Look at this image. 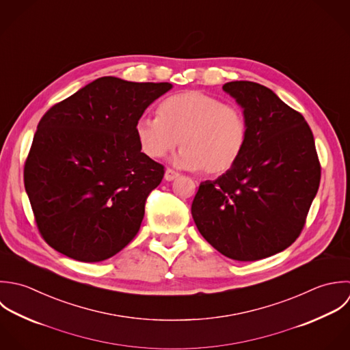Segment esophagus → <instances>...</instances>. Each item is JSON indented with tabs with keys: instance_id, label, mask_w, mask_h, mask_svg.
<instances>
[{
	"instance_id": "1",
	"label": "esophagus",
	"mask_w": 350,
	"mask_h": 350,
	"mask_svg": "<svg viewBox=\"0 0 350 350\" xmlns=\"http://www.w3.org/2000/svg\"><path fill=\"white\" fill-rule=\"evenodd\" d=\"M164 178H165V180L171 182V180H175L176 178H179V174H178L176 171L171 170V168H167V170H165V174H164Z\"/></svg>"
}]
</instances>
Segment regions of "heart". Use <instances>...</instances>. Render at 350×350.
<instances>
[{"mask_svg":"<svg viewBox=\"0 0 350 350\" xmlns=\"http://www.w3.org/2000/svg\"><path fill=\"white\" fill-rule=\"evenodd\" d=\"M244 113L223 99L201 91H187L164 99L156 118H141L135 135L141 150L160 159L179 142L175 163L186 170L221 175L241 159L248 142Z\"/></svg>","mask_w":350,"mask_h":350,"instance_id":"heart-1","label":"heart"}]
</instances>
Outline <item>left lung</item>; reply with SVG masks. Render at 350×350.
I'll return each instance as SVG.
<instances>
[{
    "label": "left lung",
    "instance_id": "1",
    "mask_svg": "<svg viewBox=\"0 0 350 350\" xmlns=\"http://www.w3.org/2000/svg\"><path fill=\"white\" fill-rule=\"evenodd\" d=\"M223 90L248 122L241 159L205 180L191 215L200 233L234 260H258L288 248L303 231L321 182V163L304 117L271 90L231 81Z\"/></svg>",
    "mask_w": 350,
    "mask_h": 350
}]
</instances>
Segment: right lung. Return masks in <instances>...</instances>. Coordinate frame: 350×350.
Returning <instances> with one entry per match:
<instances>
[{"instance_id": "right-lung-1", "label": "right lung", "mask_w": 350, "mask_h": 350, "mask_svg": "<svg viewBox=\"0 0 350 350\" xmlns=\"http://www.w3.org/2000/svg\"><path fill=\"white\" fill-rule=\"evenodd\" d=\"M171 88L100 77L42 117L24 186L50 247L80 262H100L134 239L146 198L164 176V167L141 152L135 124Z\"/></svg>"}]
</instances>
